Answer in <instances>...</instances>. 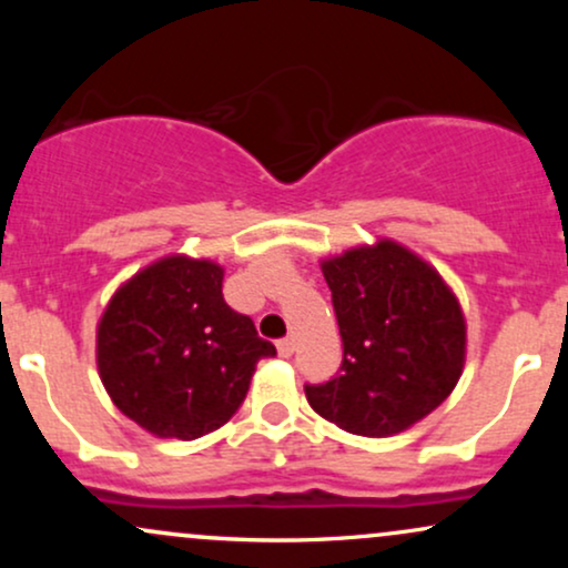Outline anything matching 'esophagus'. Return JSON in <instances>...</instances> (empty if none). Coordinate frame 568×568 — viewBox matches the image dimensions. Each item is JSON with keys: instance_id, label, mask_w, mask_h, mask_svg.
<instances>
[{"instance_id": "esophagus-1", "label": "esophagus", "mask_w": 568, "mask_h": 568, "mask_svg": "<svg viewBox=\"0 0 568 568\" xmlns=\"http://www.w3.org/2000/svg\"><path fill=\"white\" fill-rule=\"evenodd\" d=\"M293 347H296V344H293L291 336L280 338V342H277V352H280V355H283V357H291V355H293Z\"/></svg>"}]
</instances>
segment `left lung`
<instances>
[{
  "mask_svg": "<svg viewBox=\"0 0 568 568\" xmlns=\"http://www.w3.org/2000/svg\"><path fill=\"white\" fill-rule=\"evenodd\" d=\"M342 366L304 384L310 406L352 435L384 438L425 419L465 366V317L438 272L389 240L323 264Z\"/></svg>",
  "mask_w": 568,
  "mask_h": 568,
  "instance_id": "1",
  "label": "left lung"
}]
</instances>
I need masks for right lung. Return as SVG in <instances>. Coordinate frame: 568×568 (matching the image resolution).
<instances>
[{"mask_svg": "<svg viewBox=\"0 0 568 568\" xmlns=\"http://www.w3.org/2000/svg\"><path fill=\"white\" fill-rule=\"evenodd\" d=\"M224 270L162 258L122 285L98 325L114 406L160 438L194 440L237 414L262 357L277 355L221 293Z\"/></svg>", "mask_w": 568, "mask_h": 568, "instance_id": "add662e5", "label": "right lung"}]
</instances>
